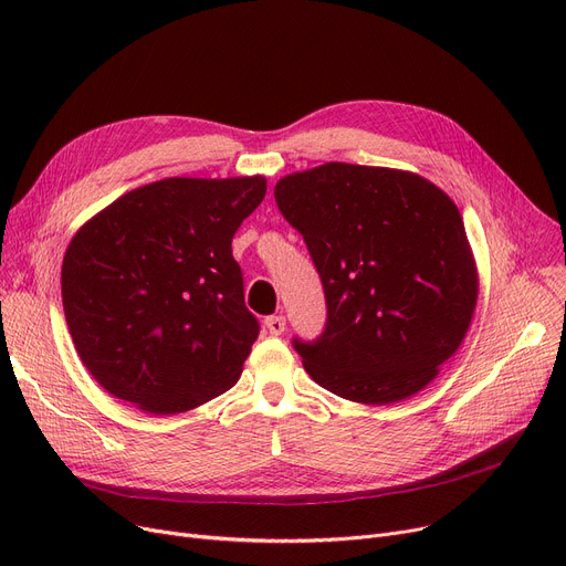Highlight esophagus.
Instances as JSON below:
<instances>
[{
  "label": "esophagus",
  "instance_id": "esophagus-1",
  "mask_svg": "<svg viewBox=\"0 0 566 566\" xmlns=\"http://www.w3.org/2000/svg\"><path fill=\"white\" fill-rule=\"evenodd\" d=\"M265 328H268V333L277 337V335H282L286 331V318L284 316H268L265 318Z\"/></svg>",
  "mask_w": 566,
  "mask_h": 566
}]
</instances>
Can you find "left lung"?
<instances>
[{
  "label": "left lung",
  "instance_id": "8db88e82",
  "mask_svg": "<svg viewBox=\"0 0 566 566\" xmlns=\"http://www.w3.org/2000/svg\"><path fill=\"white\" fill-rule=\"evenodd\" d=\"M275 201L305 238L328 321L295 339L321 388L385 406L424 390L459 350L480 273L457 203L429 178L325 163L282 176Z\"/></svg>",
  "mask_w": 566,
  "mask_h": 566
}]
</instances>
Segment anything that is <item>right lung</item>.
Instances as JSON below:
<instances>
[{
    "instance_id": "right-lung-1",
    "label": "right lung",
    "mask_w": 566,
    "mask_h": 566,
    "mask_svg": "<svg viewBox=\"0 0 566 566\" xmlns=\"http://www.w3.org/2000/svg\"><path fill=\"white\" fill-rule=\"evenodd\" d=\"M265 176H171L86 220L64 254L62 301L82 365L148 415L192 410L241 378L259 337L231 238Z\"/></svg>"
}]
</instances>
